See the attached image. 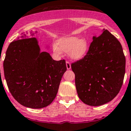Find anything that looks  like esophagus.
Instances as JSON below:
<instances>
[{"label": "esophagus", "mask_w": 131, "mask_h": 131, "mask_svg": "<svg viewBox=\"0 0 131 131\" xmlns=\"http://www.w3.org/2000/svg\"><path fill=\"white\" fill-rule=\"evenodd\" d=\"M66 63L67 69H68V70H70V69H71V64H70V62L67 61L66 62Z\"/></svg>", "instance_id": "esophagus-1"}]
</instances>
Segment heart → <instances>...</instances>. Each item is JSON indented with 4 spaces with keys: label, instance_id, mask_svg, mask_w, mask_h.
Masks as SVG:
<instances>
[{
    "label": "heart",
    "instance_id": "obj_1",
    "mask_svg": "<svg viewBox=\"0 0 131 131\" xmlns=\"http://www.w3.org/2000/svg\"><path fill=\"white\" fill-rule=\"evenodd\" d=\"M89 44L86 38L79 39L77 36H69L58 39L57 45H53L55 51L61 53V51L68 53L70 58L73 60H80L86 56Z\"/></svg>",
    "mask_w": 131,
    "mask_h": 131
}]
</instances>
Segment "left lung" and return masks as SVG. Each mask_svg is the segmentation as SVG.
I'll return each mask as SVG.
<instances>
[{
  "label": "left lung",
  "instance_id": "obj_1",
  "mask_svg": "<svg viewBox=\"0 0 131 131\" xmlns=\"http://www.w3.org/2000/svg\"><path fill=\"white\" fill-rule=\"evenodd\" d=\"M93 37L87 54L72 63L79 98L97 106L114 99L123 83L126 59L118 40L106 29Z\"/></svg>",
  "mask_w": 131,
  "mask_h": 131
}]
</instances>
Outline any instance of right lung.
I'll list each match as a JSON object with an SVG mask.
<instances>
[{
  "mask_svg": "<svg viewBox=\"0 0 131 131\" xmlns=\"http://www.w3.org/2000/svg\"><path fill=\"white\" fill-rule=\"evenodd\" d=\"M37 33L27 32L11 42L3 63L10 92L19 104L31 108H42L53 102L67 70L64 59L56 61L49 53L41 51Z\"/></svg>",
  "mask_w": 131,
  "mask_h": 131,
  "instance_id": "add662e5",
  "label": "right lung"
}]
</instances>
